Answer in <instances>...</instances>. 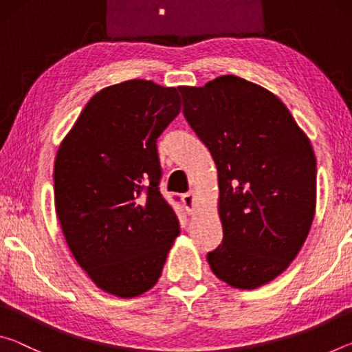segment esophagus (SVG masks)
Wrapping results in <instances>:
<instances>
[{"instance_id": "34e87169", "label": "esophagus", "mask_w": 352, "mask_h": 352, "mask_svg": "<svg viewBox=\"0 0 352 352\" xmlns=\"http://www.w3.org/2000/svg\"><path fill=\"white\" fill-rule=\"evenodd\" d=\"M183 204L186 206V211L189 214L194 212V208H195V192L194 190H189V192L183 194Z\"/></svg>"}]
</instances>
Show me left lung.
<instances>
[{
    "instance_id": "8db88e82",
    "label": "left lung",
    "mask_w": 352,
    "mask_h": 352,
    "mask_svg": "<svg viewBox=\"0 0 352 352\" xmlns=\"http://www.w3.org/2000/svg\"><path fill=\"white\" fill-rule=\"evenodd\" d=\"M178 90L184 118L217 166L223 239L208 264L231 287H259L287 269L311 230V141L275 94L242 77Z\"/></svg>"
}]
</instances>
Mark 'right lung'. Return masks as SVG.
Masks as SVG:
<instances>
[{
  "label": "right lung",
  "mask_w": 352,
  "mask_h": 352,
  "mask_svg": "<svg viewBox=\"0 0 352 352\" xmlns=\"http://www.w3.org/2000/svg\"><path fill=\"white\" fill-rule=\"evenodd\" d=\"M177 88L133 79L94 94L58 147L56 211L71 253L107 294L133 298L162 276L180 233L160 192L157 140L180 113Z\"/></svg>",
  "instance_id": "1"
}]
</instances>
